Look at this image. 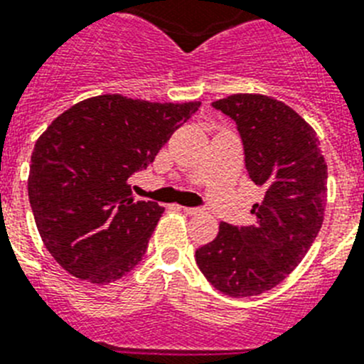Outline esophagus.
Segmentation results:
<instances>
[{"mask_svg": "<svg viewBox=\"0 0 364 364\" xmlns=\"http://www.w3.org/2000/svg\"><path fill=\"white\" fill-rule=\"evenodd\" d=\"M181 210L185 213V215H200L201 209H198V207H181Z\"/></svg>", "mask_w": 364, "mask_h": 364, "instance_id": "1", "label": "esophagus"}]
</instances>
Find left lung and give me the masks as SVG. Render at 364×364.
<instances>
[{
  "label": "left lung",
  "instance_id": "8db88e82",
  "mask_svg": "<svg viewBox=\"0 0 364 364\" xmlns=\"http://www.w3.org/2000/svg\"><path fill=\"white\" fill-rule=\"evenodd\" d=\"M213 107L237 124L252 181L264 187L255 224H220L196 250L210 285L233 298L270 291L301 262L323 222L328 164L320 140L294 109L262 94H233Z\"/></svg>",
  "mask_w": 364,
  "mask_h": 364
}]
</instances>
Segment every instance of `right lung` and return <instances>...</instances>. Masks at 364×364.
Returning a JSON list of instances; mask_svg holds the SVG:
<instances>
[{"label": "right lung", "mask_w": 364, "mask_h": 364, "mask_svg": "<svg viewBox=\"0 0 364 364\" xmlns=\"http://www.w3.org/2000/svg\"><path fill=\"white\" fill-rule=\"evenodd\" d=\"M200 105L103 94L70 107L38 136L29 203L42 242L68 274L105 285L139 264L164 209L135 201L127 181Z\"/></svg>", "instance_id": "1"}]
</instances>
